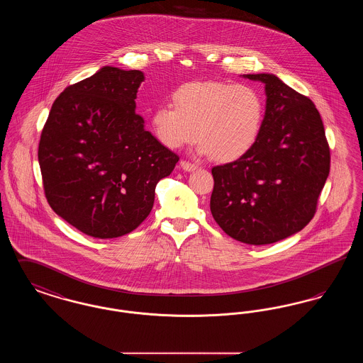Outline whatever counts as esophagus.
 <instances>
[{"mask_svg": "<svg viewBox=\"0 0 363 363\" xmlns=\"http://www.w3.org/2000/svg\"><path fill=\"white\" fill-rule=\"evenodd\" d=\"M181 167H182V170H185V172H194L196 169H199V166L197 164H194V163H190V162H186V160H181Z\"/></svg>", "mask_w": 363, "mask_h": 363, "instance_id": "1", "label": "esophagus"}]
</instances>
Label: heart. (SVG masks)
<instances>
[{"label":"heart","instance_id":"b5f03b06","mask_svg":"<svg viewBox=\"0 0 363 363\" xmlns=\"http://www.w3.org/2000/svg\"><path fill=\"white\" fill-rule=\"evenodd\" d=\"M173 104L157 106L151 116L156 140L177 150L193 141L197 152L219 162H234L257 143L265 104L259 89L225 82H194L179 86Z\"/></svg>","mask_w":363,"mask_h":363}]
</instances>
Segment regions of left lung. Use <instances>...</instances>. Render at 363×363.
<instances>
[{
	"instance_id": "left-lung-1",
	"label": "left lung",
	"mask_w": 363,
	"mask_h": 363,
	"mask_svg": "<svg viewBox=\"0 0 363 363\" xmlns=\"http://www.w3.org/2000/svg\"><path fill=\"white\" fill-rule=\"evenodd\" d=\"M265 86V117L246 155L212 169L211 212L227 235L268 245L313 219L328 178V143L318 110L271 73L243 74Z\"/></svg>"
}]
</instances>
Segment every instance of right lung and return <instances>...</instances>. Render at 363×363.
<instances>
[{"mask_svg":"<svg viewBox=\"0 0 363 363\" xmlns=\"http://www.w3.org/2000/svg\"><path fill=\"white\" fill-rule=\"evenodd\" d=\"M141 70L104 67L54 101L38 159L52 211L94 238H117L154 207L178 162L136 114Z\"/></svg>","mask_w":363,"mask_h":363,"instance_id":"1","label":"right lung"}]
</instances>
